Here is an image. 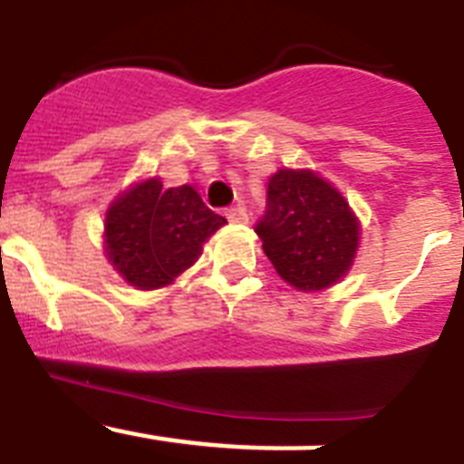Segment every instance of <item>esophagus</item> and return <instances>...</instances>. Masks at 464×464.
Returning <instances> with one entry per match:
<instances>
[{
  "mask_svg": "<svg viewBox=\"0 0 464 464\" xmlns=\"http://www.w3.org/2000/svg\"><path fill=\"white\" fill-rule=\"evenodd\" d=\"M225 216H227L229 223H237V225L248 223V211H246L241 204H237V207H229L227 211H225Z\"/></svg>",
  "mask_w": 464,
  "mask_h": 464,
  "instance_id": "34e87169",
  "label": "esophagus"
}]
</instances>
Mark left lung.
<instances>
[{"label":"left lung","instance_id":"obj_1","mask_svg":"<svg viewBox=\"0 0 464 464\" xmlns=\"http://www.w3.org/2000/svg\"><path fill=\"white\" fill-rule=\"evenodd\" d=\"M256 232L278 276L302 293L346 276L360 241V223L342 192L309 169H278L269 179L267 211Z\"/></svg>","mask_w":464,"mask_h":464}]
</instances>
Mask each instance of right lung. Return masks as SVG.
Instances as JSON below:
<instances>
[{
  "label": "right lung",
  "instance_id": "1",
  "mask_svg": "<svg viewBox=\"0 0 464 464\" xmlns=\"http://www.w3.org/2000/svg\"><path fill=\"white\" fill-rule=\"evenodd\" d=\"M225 223L192 186L162 190L160 179H149L106 211V256L134 288H162L195 265L204 241Z\"/></svg>",
  "mask_w": 464,
  "mask_h": 464
}]
</instances>
